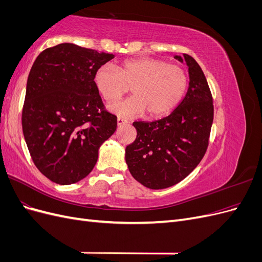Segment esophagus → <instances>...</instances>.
I'll return each mask as SVG.
<instances>
[{
  "label": "esophagus",
  "mask_w": 262,
  "mask_h": 262,
  "mask_svg": "<svg viewBox=\"0 0 262 262\" xmlns=\"http://www.w3.org/2000/svg\"><path fill=\"white\" fill-rule=\"evenodd\" d=\"M129 121L126 120V119H124V118H118L117 119V123H118V125H122V124H125V123H128Z\"/></svg>",
  "instance_id": "34e87169"
}]
</instances>
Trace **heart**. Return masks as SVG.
I'll return each mask as SVG.
<instances>
[{"label": "heart", "instance_id": "obj_1", "mask_svg": "<svg viewBox=\"0 0 262 262\" xmlns=\"http://www.w3.org/2000/svg\"><path fill=\"white\" fill-rule=\"evenodd\" d=\"M94 84L107 102H114L131 87L133 96L109 106L123 117L161 118L171 113L184 98L188 86L186 71L177 64L155 58H136L122 62L118 69L99 67Z\"/></svg>", "mask_w": 262, "mask_h": 262}]
</instances>
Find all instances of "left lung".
<instances>
[{"instance_id": "8db88e82", "label": "left lung", "mask_w": 262, "mask_h": 262, "mask_svg": "<svg viewBox=\"0 0 262 262\" xmlns=\"http://www.w3.org/2000/svg\"><path fill=\"white\" fill-rule=\"evenodd\" d=\"M186 61L189 87L173 112L152 122L136 121L137 139L125 148V162L133 178L149 189L178 184L203 158L213 123V98L207 78L191 55Z\"/></svg>"}]
</instances>
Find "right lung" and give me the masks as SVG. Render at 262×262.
I'll use <instances>...</instances> for the list:
<instances>
[{
  "label": "right lung",
  "instance_id": "right-lung-1",
  "mask_svg": "<svg viewBox=\"0 0 262 262\" xmlns=\"http://www.w3.org/2000/svg\"><path fill=\"white\" fill-rule=\"evenodd\" d=\"M115 58L74 43L43 50L28 75L21 124L36 167L59 185L93 170L100 145L117 129L94 84L96 70Z\"/></svg>",
  "mask_w": 262,
  "mask_h": 262
}]
</instances>
